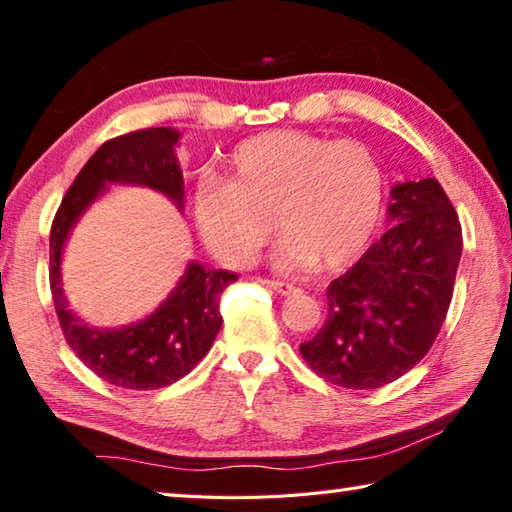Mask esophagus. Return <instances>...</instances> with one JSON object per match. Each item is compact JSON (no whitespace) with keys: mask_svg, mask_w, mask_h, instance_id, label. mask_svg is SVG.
I'll use <instances>...</instances> for the list:
<instances>
[{"mask_svg":"<svg viewBox=\"0 0 512 512\" xmlns=\"http://www.w3.org/2000/svg\"><path fill=\"white\" fill-rule=\"evenodd\" d=\"M266 286H271L273 291H277L280 295H291L295 293V286L288 284V282H282V280H264Z\"/></svg>","mask_w":512,"mask_h":512,"instance_id":"obj_1","label":"esophagus"}]
</instances>
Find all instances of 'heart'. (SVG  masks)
Wrapping results in <instances>:
<instances>
[{"label": "heart", "instance_id": "obj_1", "mask_svg": "<svg viewBox=\"0 0 512 512\" xmlns=\"http://www.w3.org/2000/svg\"><path fill=\"white\" fill-rule=\"evenodd\" d=\"M385 199V176L356 141L277 129L241 141L228 154L224 181L201 183L194 224L228 266L257 262L275 230L277 264L336 271L369 246Z\"/></svg>", "mask_w": 512, "mask_h": 512}]
</instances>
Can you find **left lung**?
Segmentation results:
<instances>
[{"label":"left lung","instance_id":"left-lung-1","mask_svg":"<svg viewBox=\"0 0 512 512\" xmlns=\"http://www.w3.org/2000/svg\"><path fill=\"white\" fill-rule=\"evenodd\" d=\"M394 226L327 288V322L300 353L327 383L376 389L434 345L461 259L457 210L436 179L392 188Z\"/></svg>","mask_w":512,"mask_h":512}]
</instances>
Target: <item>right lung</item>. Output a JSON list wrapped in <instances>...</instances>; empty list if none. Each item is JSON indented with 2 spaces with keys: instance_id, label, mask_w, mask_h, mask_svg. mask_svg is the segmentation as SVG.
Returning a JSON list of instances; mask_svg holds the SVG:
<instances>
[{
  "instance_id": "add662e5",
  "label": "right lung",
  "mask_w": 512,
  "mask_h": 512,
  "mask_svg": "<svg viewBox=\"0 0 512 512\" xmlns=\"http://www.w3.org/2000/svg\"><path fill=\"white\" fill-rule=\"evenodd\" d=\"M179 132L150 127L111 138L82 167L64 194L49 239V282L64 340L73 353L109 385L161 389L197 367L221 329L219 302L237 282L230 271H208L192 262L170 297L150 318L125 329H91L67 309L60 259L69 230L107 183L147 185L183 208V172L174 156Z\"/></svg>"
}]
</instances>
